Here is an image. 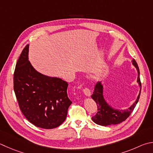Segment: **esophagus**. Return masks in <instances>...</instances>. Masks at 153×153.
<instances>
[{
  "mask_svg": "<svg viewBox=\"0 0 153 153\" xmlns=\"http://www.w3.org/2000/svg\"><path fill=\"white\" fill-rule=\"evenodd\" d=\"M83 91H84V93L85 96H91V91L88 88H85L84 90H83Z\"/></svg>",
  "mask_w": 153,
  "mask_h": 153,
  "instance_id": "esophagus-1",
  "label": "esophagus"
}]
</instances>
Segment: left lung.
Returning a JSON list of instances; mask_svg holds the SVG:
<instances>
[{"mask_svg": "<svg viewBox=\"0 0 153 153\" xmlns=\"http://www.w3.org/2000/svg\"><path fill=\"white\" fill-rule=\"evenodd\" d=\"M132 63L137 68L138 70V76L137 82H138L141 88V82L139 76V68H138V64L136 62L135 59L132 60ZM102 94H103V87H102V85L101 84V82H98L96 84L95 88H94V91L91 96L97 104L98 112L96 114L95 116L91 117V119H92V120L96 124L101 125V126H108V125L120 124L126 120L129 117L130 114L133 112L136 105L138 103L140 96V91L139 95H138L137 99V101L128 109L125 110H118L113 109L112 107H110L105 102Z\"/></svg>", "mask_w": 153, "mask_h": 153, "instance_id": "1", "label": "left lung"}]
</instances>
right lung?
<instances>
[{"label":"right lung","instance_id":"obj_1","mask_svg":"<svg viewBox=\"0 0 153 153\" xmlns=\"http://www.w3.org/2000/svg\"><path fill=\"white\" fill-rule=\"evenodd\" d=\"M29 45L21 52L14 72L13 84L22 113L35 126L51 129L65 121L72 103L68 83L39 73L28 60Z\"/></svg>","mask_w":153,"mask_h":153}]
</instances>
